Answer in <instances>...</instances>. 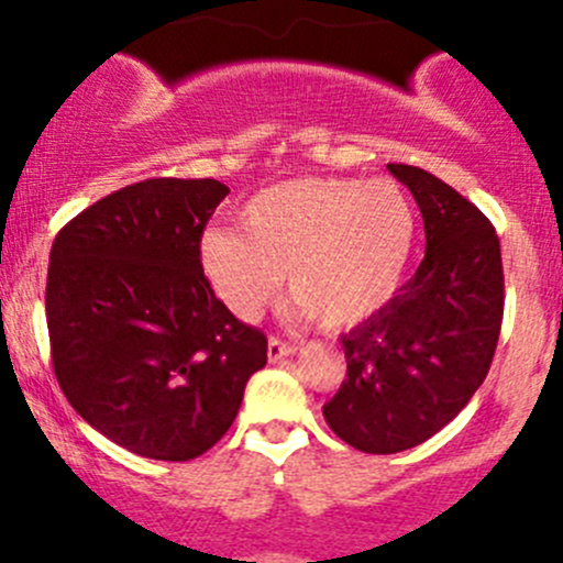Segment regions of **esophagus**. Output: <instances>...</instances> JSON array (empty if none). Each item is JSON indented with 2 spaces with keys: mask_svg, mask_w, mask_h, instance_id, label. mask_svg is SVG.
<instances>
[{
  "mask_svg": "<svg viewBox=\"0 0 563 563\" xmlns=\"http://www.w3.org/2000/svg\"><path fill=\"white\" fill-rule=\"evenodd\" d=\"M297 351H299V345L286 343V340H280V338H269V343H266V354H269V362L283 360V356H291V354H297Z\"/></svg>",
  "mask_w": 563,
  "mask_h": 563,
  "instance_id": "obj_1",
  "label": "esophagus"
}]
</instances>
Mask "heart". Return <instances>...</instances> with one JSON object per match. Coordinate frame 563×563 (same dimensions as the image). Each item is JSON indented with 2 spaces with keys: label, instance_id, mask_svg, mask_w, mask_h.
<instances>
[{
  "label": "heart",
  "instance_id": "obj_1",
  "mask_svg": "<svg viewBox=\"0 0 563 563\" xmlns=\"http://www.w3.org/2000/svg\"><path fill=\"white\" fill-rule=\"evenodd\" d=\"M240 229H212L201 266L214 294L242 321H255L288 294L321 327L362 323L397 291L413 247L411 201L395 181L308 176L258 192Z\"/></svg>",
  "mask_w": 563,
  "mask_h": 563
}]
</instances>
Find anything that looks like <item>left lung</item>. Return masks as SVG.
Returning a JSON list of instances; mask_svg holds the SVG:
<instances>
[{"mask_svg":"<svg viewBox=\"0 0 563 563\" xmlns=\"http://www.w3.org/2000/svg\"><path fill=\"white\" fill-rule=\"evenodd\" d=\"M387 168L417 198L424 258L402 294L343 334L349 371L323 406L329 428L371 455L411 450L463 411L490 371L504 318L490 220L439 176Z\"/></svg>","mask_w":563,"mask_h":563,"instance_id":"left-lung-1","label":"left lung"}]
</instances>
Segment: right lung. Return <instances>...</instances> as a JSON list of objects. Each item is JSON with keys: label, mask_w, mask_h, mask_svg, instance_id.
Listing matches in <instances>:
<instances>
[{"label": "right lung", "mask_w": 563, "mask_h": 563, "mask_svg": "<svg viewBox=\"0 0 563 563\" xmlns=\"http://www.w3.org/2000/svg\"><path fill=\"white\" fill-rule=\"evenodd\" d=\"M229 187L144 179L56 234L45 283L51 360L70 406L141 457L212 450L266 365V334L231 313L201 266V236Z\"/></svg>", "instance_id": "add662e5"}]
</instances>
